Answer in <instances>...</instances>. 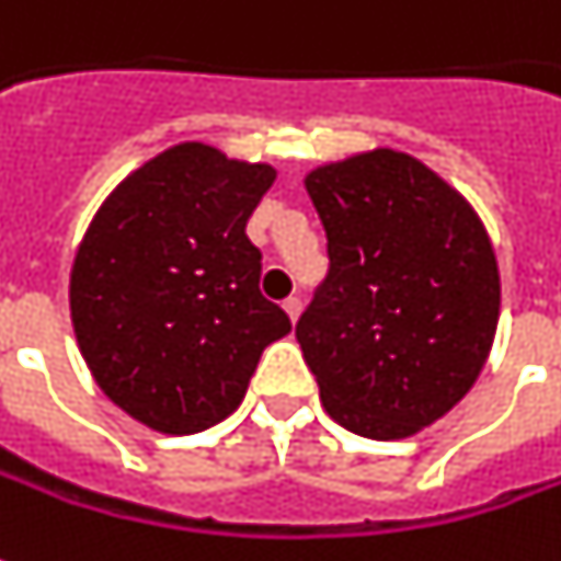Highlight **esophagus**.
<instances>
[{
    "instance_id": "34e87169",
    "label": "esophagus",
    "mask_w": 561,
    "mask_h": 561,
    "mask_svg": "<svg viewBox=\"0 0 561 561\" xmlns=\"http://www.w3.org/2000/svg\"><path fill=\"white\" fill-rule=\"evenodd\" d=\"M284 311H287V318L296 324L299 321V314H302V299H296V296H289L287 302H284Z\"/></svg>"
}]
</instances>
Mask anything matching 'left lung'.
<instances>
[{
	"label": "left lung",
	"mask_w": 561,
	"mask_h": 561,
	"mask_svg": "<svg viewBox=\"0 0 561 561\" xmlns=\"http://www.w3.org/2000/svg\"><path fill=\"white\" fill-rule=\"evenodd\" d=\"M330 274L296 324L324 411L398 442L476 386L500 321V268L476 206L423 160L374 148L306 172Z\"/></svg>",
	"instance_id": "1"
}]
</instances>
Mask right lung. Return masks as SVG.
<instances>
[{
    "instance_id": "1",
    "label": "right lung",
    "mask_w": 561,
    "mask_h": 561,
    "mask_svg": "<svg viewBox=\"0 0 561 561\" xmlns=\"http://www.w3.org/2000/svg\"><path fill=\"white\" fill-rule=\"evenodd\" d=\"M272 163L182 141L104 197L70 268V321L101 392L141 426L194 435L234 413L262 352L289 333L259 293L247 221Z\"/></svg>"
}]
</instances>
